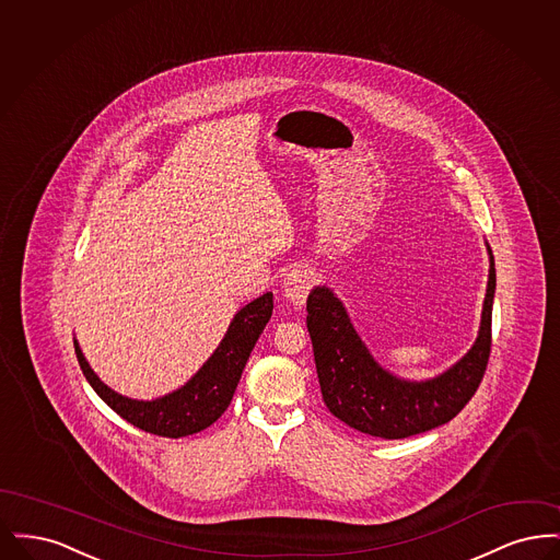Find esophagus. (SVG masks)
<instances>
[{"label":"esophagus","instance_id":"esophagus-1","mask_svg":"<svg viewBox=\"0 0 560 560\" xmlns=\"http://www.w3.org/2000/svg\"><path fill=\"white\" fill-rule=\"evenodd\" d=\"M315 275L308 267H293L285 277H283V293L292 302L293 306L302 308L306 302V295L313 288Z\"/></svg>","mask_w":560,"mask_h":560}]
</instances>
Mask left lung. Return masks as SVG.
<instances>
[{
    "label": "left lung",
    "mask_w": 560,
    "mask_h": 560,
    "mask_svg": "<svg viewBox=\"0 0 560 560\" xmlns=\"http://www.w3.org/2000/svg\"><path fill=\"white\" fill-rule=\"evenodd\" d=\"M489 260L475 347L452 370L427 382H405L382 370L357 336L342 302L327 288L308 293L306 327L327 409L347 427L380 439L413 436L453 420L475 397L491 352L495 262L493 256Z\"/></svg>",
    "instance_id": "1"
}]
</instances>
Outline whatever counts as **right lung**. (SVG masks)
<instances>
[{"mask_svg":"<svg viewBox=\"0 0 560 560\" xmlns=\"http://www.w3.org/2000/svg\"><path fill=\"white\" fill-rule=\"evenodd\" d=\"M270 315V292L243 306L231 323L224 340L208 359V363L195 373L180 390H174L172 395H165L161 399L136 400L117 395L90 370L78 342L75 354L90 386L117 416H121L126 422L144 432L167 439H180L212 427L231 405L235 388L240 384L241 372Z\"/></svg>","mask_w":560,"mask_h":560,"instance_id":"1","label":"right lung"}]
</instances>
